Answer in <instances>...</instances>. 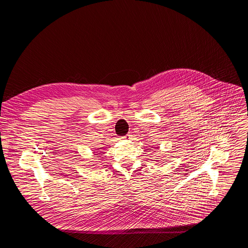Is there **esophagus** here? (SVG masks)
Instances as JSON below:
<instances>
[{
  "mask_svg": "<svg viewBox=\"0 0 248 248\" xmlns=\"http://www.w3.org/2000/svg\"><path fill=\"white\" fill-rule=\"evenodd\" d=\"M130 137H131V135L130 134H126L125 136H124L122 139H124V140H129L130 139Z\"/></svg>",
  "mask_w": 248,
  "mask_h": 248,
  "instance_id": "esophagus-1",
  "label": "esophagus"
}]
</instances>
